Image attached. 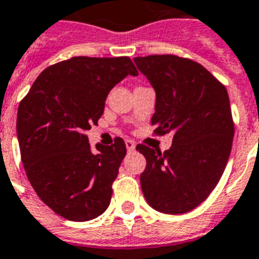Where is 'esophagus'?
Masks as SVG:
<instances>
[{
  "label": "esophagus",
  "instance_id": "esophagus-1",
  "mask_svg": "<svg viewBox=\"0 0 259 259\" xmlns=\"http://www.w3.org/2000/svg\"><path fill=\"white\" fill-rule=\"evenodd\" d=\"M125 144H126V149H127V152L136 151V144H134L132 140H126Z\"/></svg>",
  "mask_w": 259,
  "mask_h": 259
}]
</instances>
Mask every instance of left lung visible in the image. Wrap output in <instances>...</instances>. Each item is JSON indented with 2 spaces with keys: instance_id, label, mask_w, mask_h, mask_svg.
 Masks as SVG:
<instances>
[{
  "instance_id": "obj_1",
  "label": "left lung",
  "mask_w": 259,
  "mask_h": 259,
  "mask_svg": "<svg viewBox=\"0 0 259 259\" xmlns=\"http://www.w3.org/2000/svg\"><path fill=\"white\" fill-rule=\"evenodd\" d=\"M134 64L156 92L155 133L174 134L163 153L136 148L147 159L144 197L157 212H190L216 187L230 157L235 129L226 87L202 65L177 55L136 57Z\"/></svg>"
}]
</instances>
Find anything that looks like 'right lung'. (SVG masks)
<instances>
[{
  "label": "right lung",
  "mask_w": 259,
  "mask_h": 259,
  "mask_svg": "<svg viewBox=\"0 0 259 259\" xmlns=\"http://www.w3.org/2000/svg\"><path fill=\"white\" fill-rule=\"evenodd\" d=\"M137 76L129 57H73L45 69L19 106L17 140L27 178L39 198L70 222L108 208L126 155L116 137L92 153L85 132L103 115L108 92Z\"/></svg>",
  "instance_id": "add662e5"
}]
</instances>
